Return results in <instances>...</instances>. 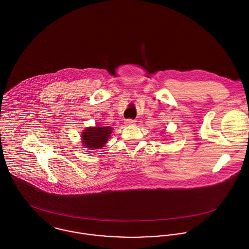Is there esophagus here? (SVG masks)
<instances>
[{"instance_id":"34e87169","label":"esophagus","mask_w":249,"mask_h":249,"mask_svg":"<svg viewBox=\"0 0 249 249\" xmlns=\"http://www.w3.org/2000/svg\"><path fill=\"white\" fill-rule=\"evenodd\" d=\"M124 123H125L126 124H133L136 123V121H135V120H131V119H127V120H125Z\"/></svg>"}]
</instances>
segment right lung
<instances>
[{
	"mask_svg": "<svg viewBox=\"0 0 249 249\" xmlns=\"http://www.w3.org/2000/svg\"><path fill=\"white\" fill-rule=\"evenodd\" d=\"M111 132V126L88 127L82 133L84 146L89 149L101 148L107 142Z\"/></svg>",
	"mask_w": 249,
	"mask_h": 249,
	"instance_id": "add662e5",
	"label": "right lung"
}]
</instances>
